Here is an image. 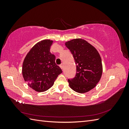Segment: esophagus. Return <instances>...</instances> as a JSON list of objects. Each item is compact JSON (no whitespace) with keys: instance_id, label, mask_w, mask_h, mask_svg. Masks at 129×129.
I'll return each instance as SVG.
<instances>
[{"instance_id":"1","label":"esophagus","mask_w":129,"mask_h":129,"mask_svg":"<svg viewBox=\"0 0 129 129\" xmlns=\"http://www.w3.org/2000/svg\"><path fill=\"white\" fill-rule=\"evenodd\" d=\"M60 68H61L62 69H63V68H64V67H63V65L62 64H61L60 65Z\"/></svg>"}]
</instances>
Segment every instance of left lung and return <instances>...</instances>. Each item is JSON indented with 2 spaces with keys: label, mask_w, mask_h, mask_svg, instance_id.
I'll list each match as a JSON object with an SVG mask.
<instances>
[{
  "label": "left lung",
  "mask_w": 129,
  "mask_h": 129,
  "mask_svg": "<svg viewBox=\"0 0 129 129\" xmlns=\"http://www.w3.org/2000/svg\"><path fill=\"white\" fill-rule=\"evenodd\" d=\"M73 54L76 64V74L68 79L69 87L74 91L85 93L94 88L102 75V60L97 49L82 39H75L65 43Z\"/></svg>",
  "instance_id": "8db88e82"
}]
</instances>
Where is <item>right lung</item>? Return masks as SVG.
Returning a JSON list of instances; mask_svg holds the SVG:
<instances>
[{
	"instance_id": "right-lung-1",
	"label": "right lung",
	"mask_w": 129,
	"mask_h": 129,
	"mask_svg": "<svg viewBox=\"0 0 129 129\" xmlns=\"http://www.w3.org/2000/svg\"><path fill=\"white\" fill-rule=\"evenodd\" d=\"M53 41L38 42L27 53L23 62L22 73L28 85L38 92L47 90L54 84L62 70L55 63V56L50 52Z\"/></svg>"
}]
</instances>
